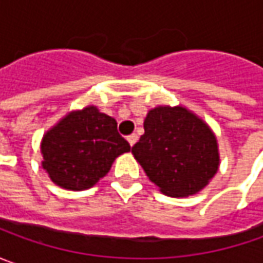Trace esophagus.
Returning <instances> with one entry per match:
<instances>
[{
  "mask_svg": "<svg viewBox=\"0 0 263 263\" xmlns=\"http://www.w3.org/2000/svg\"><path fill=\"white\" fill-rule=\"evenodd\" d=\"M127 142L130 143V146H133V145H135V143L137 142V135H135V133H133V135L127 136Z\"/></svg>",
  "mask_w": 263,
  "mask_h": 263,
  "instance_id": "34e87169",
  "label": "esophagus"
}]
</instances>
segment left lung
<instances>
[{
  "label": "left lung",
  "instance_id": "1",
  "mask_svg": "<svg viewBox=\"0 0 263 263\" xmlns=\"http://www.w3.org/2000/svg\"><path fill=\"white\" fill-rule=\"evenodd\" d=\"M143 127L145 135L132 154L164 195L192 196L217 174V137L187 108L157 106L147 112Z\"/></svg>",
  "mask_w": 263,
  "mask_h": 263
}]
</instances>
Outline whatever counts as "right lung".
<instances>
[{"label": "right lung", "mask_w": 263, "mask_h": 263, "mask_svg": "<svg viewBox=\"0 0 263 263\" xmlns=\"http://www.w3.org/2000/svg\"><path fill=\"white\" fill-rule=\"evenodd\" d=\"M130 145L117 132L112 117L93 105L71 111L48 130L42 143V168L57 186L86 190L105 177Z\"/></svg>", "instance_id": "right-lung-1"}]
</instances>
